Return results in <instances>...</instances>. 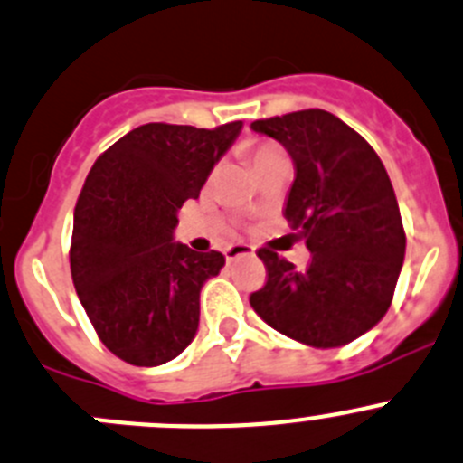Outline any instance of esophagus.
Listing matches in <instances>:
<instances>
[{
  "mask_svg": "<svg viewBox=\"0 0 463 463\" xmlns=\"http://www.w3.org/2000/svg\"><path fill=\"white\" fill-rule=\"evenodd\" d=\"M250 255H255V249L249 244H235V246H228L226 249L228 262H235V260H240V258H250Z\"/></svg>",
  "mask_w": 463,
  "mask_h": 463,
  "instance_id": "1",
  "label": "esophagus"
}]
</instances>
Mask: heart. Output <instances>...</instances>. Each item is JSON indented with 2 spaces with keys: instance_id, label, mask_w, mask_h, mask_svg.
I'll return each instance as SVG.
<instances>
[{
  "instance_id": "obj_1",
  "label": "heart",
  "mask_w": 463,
  "mask_h": 463,
  "mask_svg": "<svg viewBox=\"0 0 463 463\" xmlns=\"http://www.w3.org/2000/svg\"><path fill=\"white\" fill-rule=\"evenodd\" d=\"M278 146L276 145H269V142H260V145H255L253 149H250V160H253V165H260L262 160H267L269 156L278 154Z\"/></svg>"
}]
</instances>
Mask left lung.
<instances>
[{"mask_svg": "<svg viewBox=\"0 0 463 463\" xmlns=\"http://www.w3.org/2000/svg\"><path fill=\"white\" fill-rule=\"evenodd\" d=\"M294 160L282 214L305 237L312 260L296 269L260 249L267 282L250 307L282 335L336 348L387 314L405 260V228L392 181L373 146L332 112L309 108L258 119Z\"/></svg>", "mask_w": 463, "mask_h": 463, "instance_id": "obj_1", "label": "left lung"}]
</instances>
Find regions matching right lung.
I'll return each instance as SVG.
<instances>
[{"instance_id":"1","label":"right lung","mask_w":463,"mask_h":463,"mask_svg":"<svg viewBox=\"0 0 463 463\" xmlns=\"http://www.w3.org/2000/svg\"><path fill=\"white\" fill-rule=\"evenodd\" d=\"M240 131L241 122L145 124L90 169L74 208L71 280L99 339L119 360L158 366L194 339L201 287L226 258L174 241L176 213L199 199Z\"/></svg>"}]
</instances>
